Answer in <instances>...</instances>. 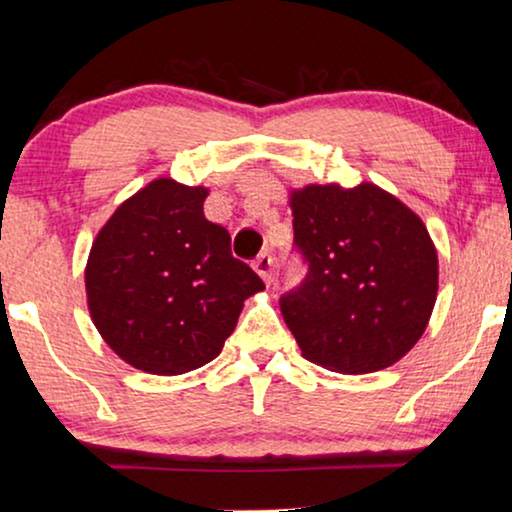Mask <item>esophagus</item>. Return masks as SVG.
Wrapping results in <instances>:
<instances>
[{
  "label": "esophagus",
  "instance_id": "34e87169",
  "mask_svg": "<svg viewBox=\"0 0 512 512\" xmlns=\"http://www.w3.org/2000/svg\"><path fill=\"white\" fill-rule=\"evenodd\" d=\"M252 269L262 276L264 283H271V271H274V257H271V252H262V255L252 262Z\"/></svg>",
  "mask_w": 512,
  "mask_h": 512
}]
</instances>
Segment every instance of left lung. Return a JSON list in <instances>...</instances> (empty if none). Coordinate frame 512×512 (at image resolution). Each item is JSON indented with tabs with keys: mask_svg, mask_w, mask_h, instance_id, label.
<instances>
[{
	"mask_svg": "<svg viewBox=\"0 0 512 512\" xmlns=\"http://www.w3.org/2000/svg\"><path fill=\"white\" fill-rule=\"evenodd\" d=\"M290 208L309 274L281 299V313L302 356L339 374L398 363L424 335L438 297L426 224L372 182L292 189Z\"/></svg>",
	"mask_w": 512,
	"mask_h": 512,
	"instance_id": "left-lung-1",
	"label": "left lung"
}]
</instances>
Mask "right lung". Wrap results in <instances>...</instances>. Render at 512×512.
Returning a JSON list of instances; mask_svg holds the SVG:
<instances>
[{"label":"right lung","mask_w":512,"mask_h":512,"mask_svg":"<svg viewBox=\"0 0 512 512\" xmlns=\"http://www.w3.org/2000/svg\"><path fill=\"white\" fill-rule=\"evenodd\" d=\"M206 187L156 177L102 224L84 271L100 337L147 374L192 372L220 356L243 302L264 290L206 220Z\"/></svg>","instance_id":"obj_1"}]
</instances>
